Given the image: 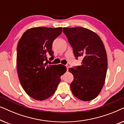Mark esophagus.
Masks as SVG:
<instances>
[{
	"label": "esophagus",
	"instance_id": "1",
	"mask_svg": "<svg viewBox=\"0 0 124 124\" xmlns=\"http://www.w3.org/2000/svg\"><path fill=\"white\" fill-rule=\"evenodd\" d=\"M65 67L66 68H67V70H68V69H69V65H65Z\"/></svg>",
	"mask_w": 124,
	"mask_h": 124
}]
</instances>
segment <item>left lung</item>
<instances>
[{
    "mask_svg": "<svg viewBox=\"0 0 124 124\" xmlns=\"http://www.w3.org/2000/svg\"><path fill=\"white\" fill-rule=\"evenodd\" d=\"M63 33L76 59H83L81 66L69 69L74 77L71 90L81 101H91L99 95L106 79L107 57L104 46L100 37L87 29L64 28Z\"/></svg>",
    "mask_w": 124,
    "mask_h": 124,
    "instance_id": "1",
    "label": "left lung"
}]
</instances>
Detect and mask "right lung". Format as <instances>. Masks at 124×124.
Returning a JSON list of instances; mask_svg holds the SVG:
<instances>
[{
    "label": "right lung",
    "instance_id": "1",
    "mask_svg": "<svg viewBox=\"0 0 124 124\" xmlns=\"http://www.w3.org/2000/svg\"><path fill=\"white\" fill-rule=\"evenodd\" d=\"M62 33V28L37 27L23 34L17 47V68L20 82L28 95L43 101L54 94L65 66L48 65L47 57L54 59V40Z\"/></svg>",
    "mask_w": 124,
    "mask_h": 124
}]
</instances>
